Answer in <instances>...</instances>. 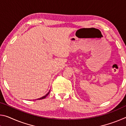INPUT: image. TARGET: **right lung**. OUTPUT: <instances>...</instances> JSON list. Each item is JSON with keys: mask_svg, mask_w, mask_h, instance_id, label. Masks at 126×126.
<instances>
[{"mask_svg": "<svg viewBox=\"0 0 126 126\" xmlns=\"http://www.w3.org/2000/svg\"><path fill=\"white\" fill-rule=\"evenodd\" d=\"M49 92H50V91H49V92H48V93H47L45 95H44V96H43L42 97L40 98H38V99H38H38H44V98H46L47 96V95L49 94Z\"/></svg>", "mask_w": 126, "mask_h": 126, "instance_id": "obj_1", "label": "right lung"}]
</instances>
